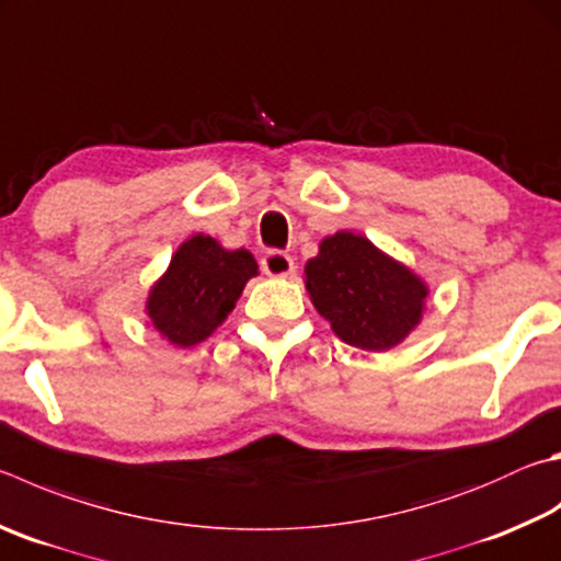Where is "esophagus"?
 Returning a JSON list of instances; mask_svg holds the SVG:
<instances>
[{
  "instance_id": "1",
  "label": "esophagus",
  "mask_w": 561,
  "mask_h": 561,
  "mask_svg": "<svg viewBox=\"0 0 561 561\" xmlns=\"http://www.w3.org/2000/svg\"><path fill=\"white\" fill-rule=\"evenodd\" d=\"M262 272L270 274V277H277V279L289 277V274H294V260L289 257L287 252L270 250L262 257Z\"/></svg>"
}]
</instances>
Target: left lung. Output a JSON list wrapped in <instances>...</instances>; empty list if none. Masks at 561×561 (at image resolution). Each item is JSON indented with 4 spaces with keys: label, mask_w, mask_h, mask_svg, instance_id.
<instances>
[{
    "label": "left lung",
    "mask_w": 561,
    "mask_h": 561,
    "mask_svg": "<svg viewBox=\"0 0 561 561\" xmlns=\"http://www.w3.org/2000/svg\"><path fill=\"white\" fill-rule=\"evenodd\" d=\"M304 284L333 333L360 351H390L420 325L430 287L365 236L341 230L319 242Z\"/></svg>",
    "instance_id": "obj_1"
}]
</instances>
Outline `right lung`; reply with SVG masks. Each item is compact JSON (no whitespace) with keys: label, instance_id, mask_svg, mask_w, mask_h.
I'll list each match as a JSON object with an SVG mask.
<instances>
[{"label":"right lung","instance_id":"1","mask_svg":"<svg viewBox=\"0 0 561 561\" xmlns=\"http://www.w3.org/2000/svg\"><path fill=\"white\" fill-rule=\"evenodd\" d=\"M257 274L252 252L226 250L216 238L196 232L181 242L167 272L151 284L145 307L149 323L171 345L191 348L222 325Z\"/></svg>","mask_w":561,"mask_h":561}]
</instances>
